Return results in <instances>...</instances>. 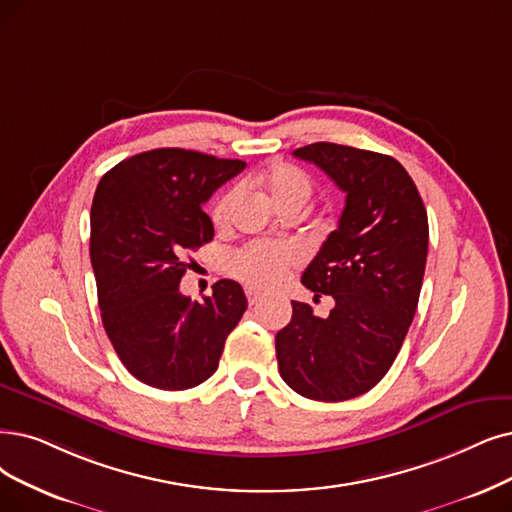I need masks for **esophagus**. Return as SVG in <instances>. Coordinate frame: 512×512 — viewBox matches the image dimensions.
<instances>
[{
    "label": "esophagus",
    "instance_id": "34e87169",
    "mask_svg": "<svg viewBox=\"0 0 512 512\" xmlns=\"http://www.w3.org/2000/svg\"><path fill=\"white\" fill-rule=\"evenodd\" d=\"M245 296H248V302L254 306V304H258L260 300H262V294L260 292H256V290H252V288H248L245 290Z\"/></svg>",
    "mask_w": 512,
    "mask_h": 512
}]
</instances>
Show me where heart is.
Listing matches in <instances>:
<instances>
[{
	"label": "heart",
	"mask_w": 512,
	"mask_h": 512,
	"mask_svg": "<svg viewBox=\"0 0 512 512\" xmlns=\"http://www.w3.org/2000/svg\"><path fill=\"white\" fill-rule=\"evenodd\" d=\"M260 182L267 189L271 201L279 210L288 206L302 208L311 199L315 182L302 168L292 166V163H275L267 172L262 174ZM239 185L224 191L212 208V220L216 227H224L231 220V212L239 199ZM298 260V250L288 243H248L245 248L237 250L229 267L235 277L250 283L252 288L269 290L281 281L285 269L292 267Z\"/></svg>",
	"instance_id": "b5f03b06"
}]
</instances>
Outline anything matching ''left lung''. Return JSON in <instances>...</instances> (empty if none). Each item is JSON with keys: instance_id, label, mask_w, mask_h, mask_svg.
Returning a JSON list of instances; mask_svg holds the SVG:
<instances>
[{"instance_id": "8db88e82", "label": "left lung", "mask_w": 512, "mask_h": 512, "mask_svg": "<svg viewBox=\"0 0 512 512\" xmlns=\"http://www.w3.org/2000/svg\"><path fill=\"white\" fill-rule=\"evenodd\" d=\"M330 176L346 203L338 229L302 273V283L334 298L327 317L292 302L277 332L279 374L315 401H344L374 388L401 351L426 267L428 218L410 174L374 151L313 142L294 151Z\"/></svg>"}]
</instances>
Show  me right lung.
<instances>
[{"label": "right lung", "instance_id": "obj_1", "mask_svg": "<svg viewBox=\"0 0 512 512\" xmlns=\"http://www.w3.org/2000/svg\"><path fill=\"white\" fill-rule=\"evenodd\" d=\"M243 168L239 159L153 149L119 161L96 187L90 260L102 325L126 370L161 391L206 382L248 309L231 279L216 281L203 302L178 290L189 254L214 237L203 203Z\"/></svg>", "mask_w": 512, "mask_h": 512}]
</instances>
